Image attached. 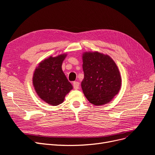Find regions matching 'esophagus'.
<instances>
[{"label":"esophagus","mask_w":155,"mask_h":155,"mask_svg":"<svg viewBox=\"0 0 155 155\" xmlns=\"http://www.w3.org/2000/svg\"><path fill=\"white\" fill-rule=\"evenodd\" d=\"M73 87H74V88L76 89V90H78V89L79 88V82H77V81H74L73 83Z\"/></svg>","instance_id":"esophagus-1"}]
</instances>
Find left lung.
I'll return each mask as SVG.
<instances>
[{
  "label": "left lung",
  "instance_id": "obj_1",
  "mask_svg": "<svg viewBox=\"0 0 155 155\" xmlns=\"http://www.w3.org/2000/svg\"><path fill=\"white\" fill-rule=\"evenodd\" d=\"M84 78L81 88L84 95L93 105L109 104L118 94L121 78L116 63L109 55L98 51L82 54Z\"/></svg>",
  "mask_w": 155,
  "mask_h": 155
}]
</instances>
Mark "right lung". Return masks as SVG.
Here are the masks:
<instances>
[{"label":"right lung","instance_id":"right-lung-1","mask_svg":"<svg viewBox=\"0 0 155 155\" xmlns=\"http://www.w3.org/2000/svg\"><path fill=\"white\" fill-rule=\"evenodd\" d=\"M67 55L63 54L56 57L50 56L43 60L33 75V85L37 94L50 105L62 104L65 96L73 88L62 70V64Z\"/></svg>","mask_w":155,"mask_h":155}]
</instances>
